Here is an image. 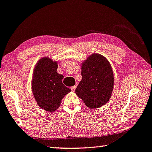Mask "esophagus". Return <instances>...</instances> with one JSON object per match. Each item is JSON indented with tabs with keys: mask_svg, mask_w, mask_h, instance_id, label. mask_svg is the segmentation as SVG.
Instances as JSON below:
<instances>
[{
	"mask_svg": "<svg viewBox=\"0 0 152 152\" xmlns=\"http://www.w3.org/2000/svg\"><path fill=\"white\" fill-rule=\"evenodd\" d=\"M76 86H73V87H71V89H72V91H75V89H76Z\"/></svg>",
	"mask_w": 152,
	"mask_h": 152,
	"instance_id": "esophagus-1",
	"label": "esophagus"
}]
</instances>
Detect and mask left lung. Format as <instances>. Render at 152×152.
<instances>
[{
    "label": "left lung",
    "mask_w": 152,
    "mask_h": 152,
    "mask_svg": "<svg viewBox=\"0 0 152 152\" xmlns=\"http://www.w3.org/2000/svg\"><path fill=\"white\" fill-rule=\"evenodd\" d=\"M82 80L76 94L89 108L102 106L109 100L114 87V75L107 58L98 53L91 55L82 63Z\"/></svg>",
    "instance_id": "obj_1"
}]
</instances>
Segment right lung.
<instances>
[{"label":"right lung","instance_id":"right-lung-1","mask_svg":"<svg viewBox=\"0 0 152 152\" xmlns=\"http://www.w3.org/2000/svg\"><path fill=\"white\" fill-rule=\"evenodd\" d=\"M58 61L48 57L38 61L33 69L31 89L37 105L48 112H54L71 89L62 83L63 76L57 73Z\"/></svg>","mask_w":152,"mask_h":152}]
</instances>
